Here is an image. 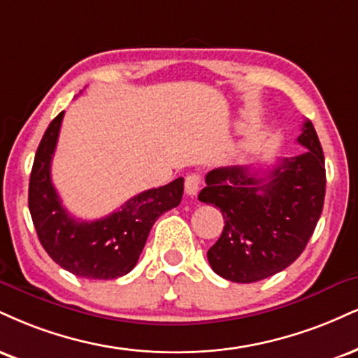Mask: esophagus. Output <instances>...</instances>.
<instances>
[{"mask_svg":"<svg viewBox=\"0 0 358 358\" xmlns=\"http://www.w3.org/2000/svg\"><path fill=\"white\" fill-rule=\"evenodd\" d=\"M200 185H201V176L196 173L188 175L185 178V192H187L188 196H195L198 190H200Z\"/></svg>","mask_w":358,"mask_h":358,"instance_id":"34e87169","label":"esophagus"}]
</instances>
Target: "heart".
I'll list each match as a JSON object with an SVG mask.
<instances>
[{"instance_id":"1","label":"heart","mask_w":358,"mask_h":358,"mask_svg":"<svg viewBox=\"0 0 358 358\" xmlns=\"http://www.w3.org/2000/svg\"><path fill=\"white\" fill-rule=\"evenodd\" d=\"M247 148H248V150H250V148H252V145H248V146H247Z\"/></svg>"}]
</instances>
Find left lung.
Here are the masks:
<instances>
[{
	"label": "left lung",
	"mask_w": 358,
	"mask_h": 358,
	"mask_svg": "<svg viewBox=\"0 0 358 358\" xmlns=\"http://www.w3.org/2000/svg\"><path fill=\"white\" fill-rule=\"evenodd\" d=\"M305 152L273 168H215L198 200L220 208L225 227L208 250L215 273L252 283L285 270L307 247L325 198V158L312 122L296 138Z\"/></svg>",
	"instance_id": "1"
}]
</instances>
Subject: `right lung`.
<instances>
[{
	"mask_svg": "<svg viewBox=\"0 0 358 358\" xmlns=\"http://www.w3.org/2000/svg\"><path fill=\"white\" fill-rule=\"evenodd\" d=\"M63 115L64 111L46 128L29 176L28 206L38 238L53 262L76 277L90 280L123 277L136 265L158 217L180 205L183 178L138 193L120 210L100 220H75L64 210L51 183V160Z\"/></svg>",
	"mask_w": 358,
	"mask_h": 358,
	"instance_id": "right-lung-1",
	"label": "right lung"
}]
</instances>
